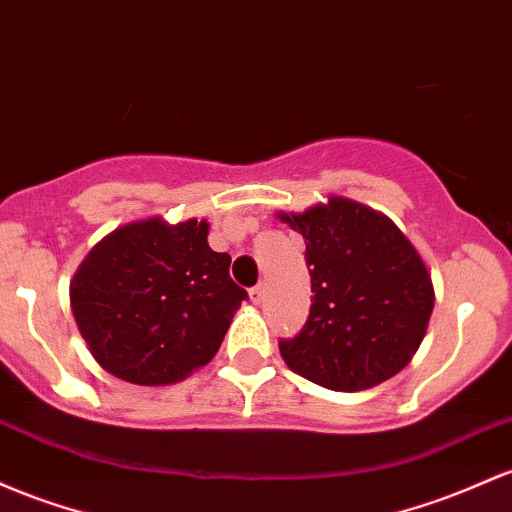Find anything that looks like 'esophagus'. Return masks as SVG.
Masks as SVG:
<instances>
[{
  "mask_svg": "<svg viewBox=\"0 0 512 512\" xmlns=\"http://www.w3.org/2000/svg\"><path fill=\"white\" fill-rule=\"evenodd\" d=\"M262 299H265V286H252V289H250V301L252 303H255V306H257V303H262Z\"/></svg>",
  "mask_w": 512,
  "mask_h": 512,
  "instance_id": "1",
  "label": "esophagus"
}]
</instances>
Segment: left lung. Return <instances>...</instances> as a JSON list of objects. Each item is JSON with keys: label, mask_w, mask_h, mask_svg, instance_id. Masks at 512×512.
Listing matches in <instances>:
<instances>
[{"label": "left lung", "mask_w": 512, "mask_h": 512, "mask_svg": "<svg viewBox=\"0 0 512 512\" xmlns=\"http://www.w3.org/2000/svg\"><path fill=\"white\" fill-rule=\"evenodd\" d=\"M306 240L311 311L279 342L286 367L330 391H362L401 372L428 330L435 289L391 218L342 196L279 213Z\"/></svg>", "instance_id": "obj_1"}]
</instances>
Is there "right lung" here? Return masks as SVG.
I'll list each match as a JSON object with an SVG mask.
<instances>
[{
	"instance_id": "1",
	"label": "right lung",
	"mask_w": 512,
	"mask_h": 512,
	"mask_svg": "<svg viewBox=\"0 0 512 512\" xmlns=\"http://www.w3.org/2000/svg\"><path fill=\"white\" fill-rule=\"evenodd\" d=\"M209 223H128L92 247L70 284L72 316L109 374L140 386L187 379L221 347L247 291Z\"/></svg>"
}]
</instances>
